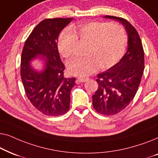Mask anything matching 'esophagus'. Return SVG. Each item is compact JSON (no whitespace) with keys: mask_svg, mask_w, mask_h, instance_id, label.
<instances>
[{"mask_svg":"<svg viewBox=\"0 0 158 158\" xmlns=\"http://www.w3.org/2000/svg\"><path fill=\"white\" fill-rule=\"evenodd\" d=\"M88 80V77H78L77 79V81L78 83H84V82H86Z\"/></svg>","mask_w":158,"mask_h":158,"instance_id":"esophagus-1","label":"esophagus"}]
</instances>
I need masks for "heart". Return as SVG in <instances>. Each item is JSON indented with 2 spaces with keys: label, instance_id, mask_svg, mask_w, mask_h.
<instances>
[{
  "label": "heart",
  "instance_id": "1",
  "mask_svg": "<svg viewBox=\"0 0 158 158\" xmlns=\"http://www.w3.org/2000/svg\"><path fill=\"white\" fill-rule=\"evenodd\" d=\"M77 40L88 42L83 57H74L67 63L72 75L87 76L98 67L107 70L118 62L127 45L124 30L119 25L101 21L80 23L60 34L57 47L64 58L72 56Z\"/></svg>",
  "mask_w": 158,
  "mask_h": 158
}]
</instances>
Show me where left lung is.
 Masks as SVG:
<instances>
[{
    "label": "left lung",
    "instance_id": "8db88e82",
    "mask_svg": "<svg viewBox=\"0 0 158 158\" xmlns=\"http://www.w3.org/2000/svg\"><path fill=\"white\" fill-rule=\"evenodd\" d=\"M122 23L128 34V48L118 63L98 75V88L92 96L93 106L98 114L114 115L124 109L138 90L144 68V49L135 28L120 17L105 16Z\"/></svg>",
    "mask_w": 158,
    "mask_h": 158
}]
</instances>
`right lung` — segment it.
Segmentation results:
<instances>
[{
	"mask_svg": "<svg viewBox=\"0 0 158 158\" xmlns=\"http://www.w3.org/2000/svg\"><path fill=\"white\" fill-rule=\"evenodd\" d=\"M73 18L44 19L26 40L21 58V77L31 104L44 115L60 116L70 109V92L75 78L64 77V65L57 49L60 31ZM40 57L45 62L42 71L34 70L31 62Z\"/></svg>",
	"mask_w": 158,
	"mask_h": 158,
	"instance_id": "1",
	"label": "right lung"
}]
</instances>
